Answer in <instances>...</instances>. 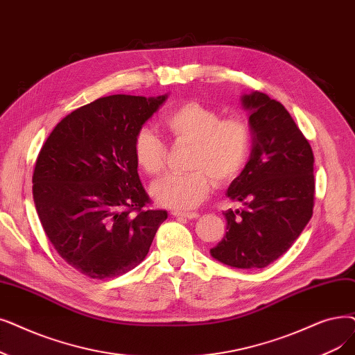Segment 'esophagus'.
Returning a JSON list of instances; mask_svg holds the SVG:
<instances>
[{"instance_id":"esophagus-1","label":"esophagus","mask_w":355,"mask_h":355,"mask_svg":"<svg viewBox=\"0 0 355 355\" xmlns=\"http://www.w3.org/2000/svg\"><path fill=\"white\" fill-rule=\"evenodd\" d=\"M173 214L175 216V218H186V219H196V218H198V213H196V211H189V213L174 211Z\"/></svg>"}]
</instances>
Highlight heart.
Wrapping results in <instances>:
<instances>
[{"label":"heart","mask_w":355,"mask_h":355,"mask_svg":"<svg viewBox=\"0 0 355 355\" xmlns=\"http://www.w3.org/2000/svg\"><path fill=\"white\" fill-rule=\"evenodd\" d=\"M164 128L175 144L191 145L190 174L171 175L152 187V197L166 209L191 210L207 198L213 180L234 181L250 159L252 136L248 123L239 117L223 119L219 110L200 101L174 107L164 119ZM136 164L150 177L165 173L168 149L161 137L148 128L133 139Z\"/></svg>","instance_id":"b5f03b06"}]
</instances>
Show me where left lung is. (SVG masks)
I'll return each instance as SVG.
<instances>
[{
	"label": "left lung",
	"mask_w": 355,
	"mask_h": 355,
	"mask_svg": "<svg viewBox=\"0 0 355 355\" xmlns=\"http://www.w3.org/2000/svg\"><path fill=\"white\" fill-rule=\"evenodd\" d=\"M241 101L250 112L252 149L227 197L242 207L223 213L227 232L210 254L235 268H264L287 252L312 218L313 152L282 103L258 91Z\"/></svg>",
	"instance_id": "obj_1"
}]
</instances>
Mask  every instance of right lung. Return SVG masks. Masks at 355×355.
I'll use <instances>...</instances> for the list:
<instances>
[{
	"mask_svg": "<svg viewBox=\"0 0 355 355\" xmlns=\"http://www.w3.org/2000/svg\"><path fill=\"white\" fill-rule=\"evenodd\" d=\"M165 96L103 97L60 120L33 173L40 223L67 263L94 280L133 270L149 252L165 210L149 203L133 139Z\"/></svg>",
	"mask_w": 355,
	"mask_h": 355,
	"instance_id": "right-lung-1",
	"label": "right lung"
}]
</instances>
